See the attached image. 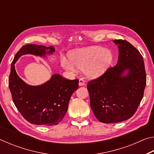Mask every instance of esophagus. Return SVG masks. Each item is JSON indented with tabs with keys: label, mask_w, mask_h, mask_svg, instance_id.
<instances>
[{
	"label": "esophagus",
	"mask_w": 154,
	"mask_h": 154,
	"mask_svg": "<svg viewBox=\"0 0 154 154\" xmlns=\"http://www.w3.org/2000/svg\"><path fill=\"white\" fill-rule=\"evenodd\" d=\"M79 86H82V85H85V82H84V81H83V79H82V78H81V79H79Z\"/></svg>",
	"instance_id": "obj_1"
}]
</instances>
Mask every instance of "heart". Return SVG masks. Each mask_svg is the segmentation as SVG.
<instances>
[{
  "label": "heart",
  "mask_w": 154,
  "mask_h": 154,
  "mask_svg": "<svg viewBox=\"0 0 154 154\" xmlns=\"http://www.w3.org/2000/svg\"><path fill=\"white\" fill-rule=\"evenodd\" d=\"M69 61L62 60V66L66 69L75 71L83 69L85 77L88 79H96L107 71L113 60V55L111 50L102 47L77 49L68 54Z\"/></svg>",
  "instance_id": "obj_1"
}]
</instances>
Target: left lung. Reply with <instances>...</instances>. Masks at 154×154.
<instances>
[{
  "label": "left lung",
  "mask_w": 154,
  "mask_h": 154,
  "mask_svg": "<svg viewBox=\"0 0 154 154\" xmlns=\"http://www.w3.org/2000/svg\"><path fill=\"white\" fill-rule=\"evenodd\" d=\"M113 42L118 45V63L87 85L91 109L96 118L106 124L131 118L140 105L146 85L144 61L140 52L126 40Z\"/></svg>",
  "instance_id": "left-lung-1"
}]
</instances>
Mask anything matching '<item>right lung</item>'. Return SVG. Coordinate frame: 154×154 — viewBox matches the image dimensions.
I'll return each mask as SVG.
<instances>
[{"mask_svg": "<svg viewBox=\"0 0 154 154\" xmlns=\"http://www.w3.org/2000/svg\"><path fill=\"white\" fill-rule=\"evenodd\" d=\"M49 50L47 52L46 51ZM55 51L53 46L28 44L17 52L11 66L9 87L13 101L17 110L30 124L44 126L58 124L68 110L69 103L75 91L79 88V79L69 80L58 74L52 75L50 80L38 86L26 83L18 76L15 63L24 54L45 56Z\"/></svg>", "mask_w": 154, "mask_h": 154, "instance_id": "1", "label": "right lung"}]
</instances>
